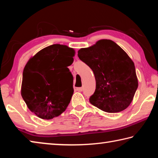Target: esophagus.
I'll return each mask as SVG.
<instances>
[{"label": "esophagus", "mask_w": 158, "mask_h": 158, "mask_svg": "<svg viewBox=\"0 0 158 158\" xmlns=\"http://www.w3.org/2000/svg\"><path fill=\"white\" fill-rule=\"evenodd\" d=\"M83 90H84V88H83V87H79V88H77V90H78V91H79V92L82 91Z\"/></svg>", "instance_id": "obj_1"}]
</instances>
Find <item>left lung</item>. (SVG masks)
<instances>
[{
	"label": "left lung",
	"mask_w": 158,
	"mask_h": 158,
	"mask_svg": "<svg viewBox=\"0 0 158 158\" xmlns=\"http://www.w3.org/2000/svg\"><path fill=\"white\" fill-rule=\"evenodd\" d=\"M79 59L94 73L96 88L90 104L108 113L127 108L138 88L135 63L114 41L100 40L78 51Z\"/></svg>",
	"instance_id": "8db88e82"
}]
</instances>
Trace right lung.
I'll return each instance as SVG.
<instances>
[{"label":"right lung","mask_w":158,"mask_h":158,"mask_svg":"<svg viewBox=\"0 0 158 158\" xmlns=\"http://www.w3.org/2000/svg\"><path fill=\"white\" fill-rule=\"evenodd\" d=\"M75 51L56 44L31 57L23 71L21 94L31 112L50 120L65 111L73 95V77L68 67Z\"/></svg>","instance_id":"add662e5"}]
</instances>
